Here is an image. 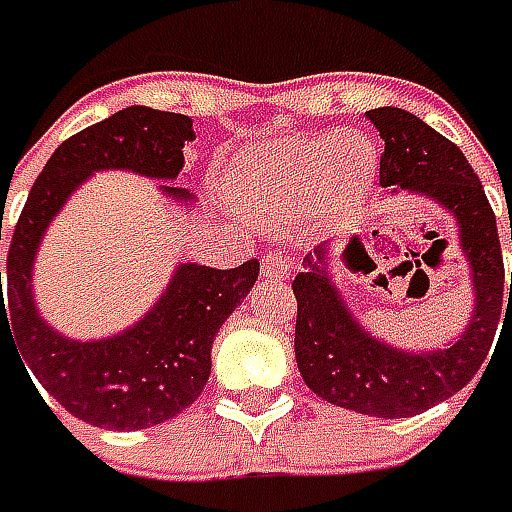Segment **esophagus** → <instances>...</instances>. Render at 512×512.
I'll return each instance as SVG.
<instances>
[{
    "mask_svg": "<svg viewBox=\"0 0 512 512\" xmlns=\"http://www.w3.org/2000/svg\"><path fill=\"white\" fill-rule=\"evenodd\" d=\"M291 257L282 252H266L263 255V277H274V280H285L291 274Z\"/></svg>",
    "mask_w": 512,
    "mask_h": 512,
    "instance_id": "obj_1",
    "label": "esophagus"
}]
</instances>
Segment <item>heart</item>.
<instances>
[{
  "instance_id": "heart-1",
  "label": "heart",
  "mask_w": 512,
  "mask_h": 512,
  "mask_svg": "<svg viewBox=\"0 0 512 512\" xmlns=\"http://www.w3.org/2000/svg\"><path fill=\"white\" fill-rule=\"evenodd\" d=\"M374 152L355 132H313L260 146L227 174V194L257 219H291L317 202L321 219L357 205Z\"/></svg>"
}]
</instances>
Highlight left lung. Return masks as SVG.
<instances>
[{
    "mask_svg": "<svg viewBox=\"0 0 512 512\" xmlns=\"http://www.w3.org/2000/svg\"><path fill=\"white\" fill-rule=\"evenodd\" d=\"M366 116L385 141L382 188L435 199L455 216L474 282L471 321L446 349L407 352L388 346L368 335L349 313L330 277V249L318 246L305 257V271L293 280V346L302 380L316 396L366 416L410 418L474 380L491 352L502 310H512V274L507 280L496 216L463 152L402 107H377ZM341 263L355 268L368 263L357 235L341 249Z\"/></svg>",
    "mask_w": 512,
    "mask_h": 512,
    "instance_id": "8db88e82",
    "label": "left lung"
}]
</instances>
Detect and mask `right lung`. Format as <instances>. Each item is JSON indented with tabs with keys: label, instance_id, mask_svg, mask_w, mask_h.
Listing matches in <instances>:
<instances>
[{
	"label": "right lung",
	"instance_id": "add662e5",
	"mask_svg": "<svg viewBox=\"0 0 512 512\" xmlns=\"http://www.w3.org/2000/svg\"><path fill=\"white\" fill-rule=\"evenodd\" d=\"M194 121L152 107H124L57 146L32 185L0 271L2 324L44 391L71 416L105 430H144L199 399L210 377V349L221 324L252 291L260 263L210 268L182 263L155 307L130 330L102 341H71L49 327L32 299V263L57 210L94 171L124 169L152 180H177L194 141ZM160 185L177 202H194L180 185ZM2 241V224H0ZM30 377V374H27Z\"/></svg>",
	"mask_w": 512,
	"mask_h": 512
}]
</instances>
